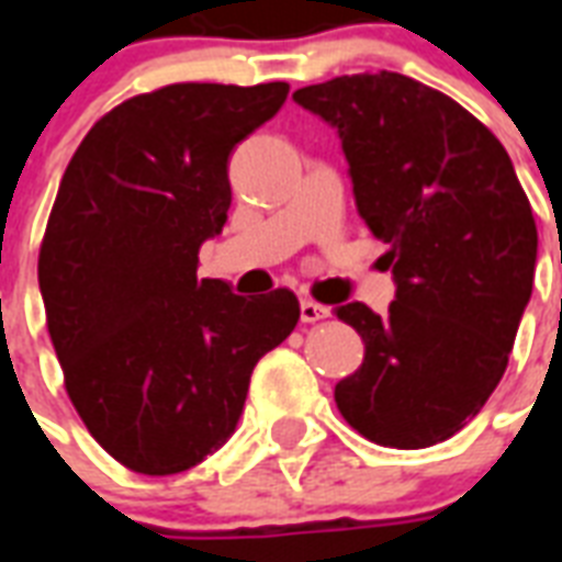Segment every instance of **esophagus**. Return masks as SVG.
<instances>
[{"label": "esophagus", "mask_w": 562, "mask_h": 562, "mask_svg": "<svg viewBox=\"0 0 562 562\" xmlns=\"http://www.w3.org/2000/svg\"><path fill=\"white\" fill-rule=\"evenodd\" d=\"M324 317H329V308L315 303V300H300V321L303 324H317Z\"/></svg>", "instance_id": "obj_1"}]
</instances>
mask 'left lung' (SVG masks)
<instances>
[{
    "mask_svg": "<svg viewBox=\"0 0 562 562\" xmlns=\"http://www.w3.org/2000/svg\"><path fill=\"white\" fill-rule=\"evenodd\" d=\"M338 131L396 300L335 308L364 361L335 384L359 435L393 449L449 440L496 391L531 300L537 224L505 145L443 92L400 72L294 92Z\"/></svg>",
    "mask_w": 562,
    "mask_h": 562,
    "instance_id": "left-lung-1",
    "label": "left lung"
}]
</instances>
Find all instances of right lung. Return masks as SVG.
I'll return each mask as SVG.
<instances>
[{"instance_id": "obj_1", "label": "right lung", "mask_w": 562, "mask_h": 562, "mask_svg": "<svg viewBox=\"0 0 562 562\" xmlns=\"http://www.w3.org/2000/svg\"><path fill=\"white\" fill-rule=\"evenodd\" d=\"M289 83H171L122 101L69 160L37 280L66 393L127 470L175 475L236 431L256 361L300 321L289 289L198 280L227 221L229 154Z\"/></svg>"}]
</instances>
